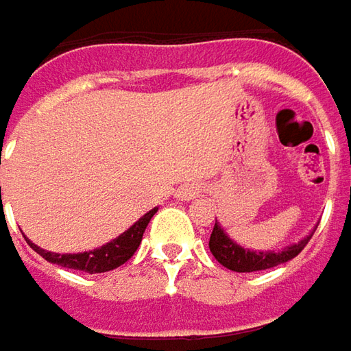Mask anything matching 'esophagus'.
Returning a JSON list of instances; mask_svg holds the SVG:
<instances>
[{
	"mask_svg": "<svg viewBox=\"0 0 351 351\" xmlns=\"http://www.w3.org/2000/svg\"><path fill=\"white\" fill-rule=\"evenodd\" d=\"M197 195V189H193V187H189V189H185V191H182V199H191V197Z\"/></svg>",
	"mask_w": 351,
	"mask_h": 351,
	"instance_id": "esophagus-1",
	"label": "esophagus"
}]
</instances>
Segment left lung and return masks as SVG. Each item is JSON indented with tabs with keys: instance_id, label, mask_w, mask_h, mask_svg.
I'll return each instance as SVG.
<instances>
[{
	"instance_id": "8db88e82",
	"label": "left lung",
	"mask_w": 351,
	"mask_h": 351,
	"mask_svg": "<svg viewBox=\"0 0 351 351\" xmlns=\"http://www.w3.org/2000/svg\"><path fill=\"white\" fill-rule=\"evenodd\" d=\"M311 236H306L299 244H293V246L281 250V252H252V250H244L242 246H238L236 242H232L228 236L224 234L221 224L215 221L209 248L213 252V256L217 258V262L223 263L224 267H228L232 271H240V274H250V271L269 269V267H276L279 263L293 260L297 254H301V250L306 246Z\"/></svg>"
}]
</instances>
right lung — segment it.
Instances as JSON below:
<instances>
[{"mask_svg":"<svg viewBox=\"0 0 351 351\" xmlns=\"http://www.w3.org/2000/svg\"><path fill=\"white\" fill-rule=\"evenodd\" d=\"M0 199H1V189H0ZM156 209L148 210L142 219H138L136 223L128 228L127 232L107 242L101 248L91 250V252H84V254H54V252H47V250L38 248L36 244L29 242V246L40 254L47 262L58 263L62 267H68V269H77V271H88V274H103V271H111L119 265L130 260V256L136 252V248L141 246L142 234L146 230V226L150 223V219L154 217Z\"/></svg>","mask_w":351,"mask_h":351,"instance_id":"obj_1","label":"right lung"}]
</instances>
